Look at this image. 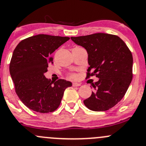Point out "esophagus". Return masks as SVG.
<instances>
[{
    "label": "esophagus",
    "instance_id": "1",
    "mask_svg": "<svg viewBox=\"0 0 146 146\" xmlns=\"http://www.w3.org/2000/svg\"><path fill=\"white\" fill-rule=\"evenodd\" d=\"M80 85H81V84L78 83V82H73V87H79V86H80Z\"/></svg>",
    "mask_w": 146,
    "mask_h": 146
}]
</instances>
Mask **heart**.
I'll use <instances>...</instances> for the list:
<instances>
[{
	"label": "heart",
	"instance_id": "b5f03b06",
	"mask_svg": "<svg viewBox=\"0 0 146 146\" xmlns=\"http://www.w3.org/2000/svg\"><path fill=\"white\" fill-rule=\"evenodd\" d=\"M68 77L71 79H75V78H76V75L75 73H70V74H69Z\"/></svg>",
	"mask_w": 146,
	"mask_h": 146
}]
</instances>
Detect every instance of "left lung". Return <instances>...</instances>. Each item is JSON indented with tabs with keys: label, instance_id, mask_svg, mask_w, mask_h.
<instances>
[{
	"label": "left lung",
	"instance_id": "left-lung-1",
	"mask_svg": "<svg viewBox=\"0 0 146 146\" xmlns=\"http://www.w3.org/2000/svg\"><path fill=\"white\" fill-rule=\"evenodd\" d=\"M70 38L88 54L87 78H99L92 84L95 90L84 104L93 111L109 110L124 97L132 80V54L115 35L98 33Z\"/></svg>",
	"mask_w": 146,
	"mask_h": 146
}]
</instances>
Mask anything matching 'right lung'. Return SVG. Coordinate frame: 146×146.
<instances>
[{
	"label": "right lung",
	"mask_w": 146,
	"mask_h": 146,
	"mask_svg": "<svg viewBox=\"0 0 146 146\" xmlns=\"http://www.w3.org/2000/svg\"><path fill=\"white\" fill-rule=\"evenodd\" d=\"M70 39L68 37L39 34L21 40L15 47L10 64V73L15 92L29 109L41 113L56 110L66 89L72 83L59 79L51 82L44 76L51 55Z\"/></svg>",
	"instance_id": "obj_1"
}]
</instances>
